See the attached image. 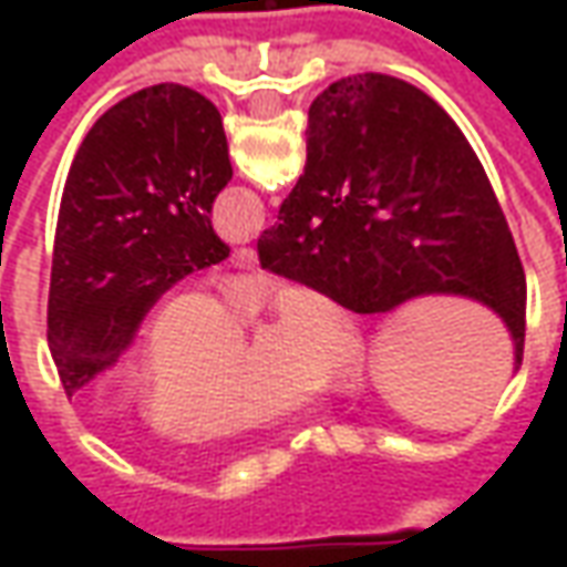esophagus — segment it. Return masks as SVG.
I'll use <instances>...</instances> for the list:
<instances>
[{
  "instance_id": "1",
  "label": "esophagus",
  "mask_w": 567,
  "mask_h": 567,
  "mask_svg": "<svg viewBox=\"0 0 567 567\" xmlns=\"http://www.w3.org/2000/svg\"><path fill=\"white\" fill-rule=\"evenodd\" d=\"M230 264H234V267H243V270H246V267H255V264H258V251H255V248H236Z\"/></svg>"
}]
</instances>
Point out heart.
<instances>
[{
	"label": "heart",
	"instance_id": "b5f03b06",
	"mask_svg": "<svg viewBox=\"0 0 567 567\" xmlns=\"http://www.w3.org/2000/svg\"><path fill=\"white\" fill-rule=\"evenodd\" d=\"M364 346L331 300L288 288L248 352L246 328L203 291H178L145 333L140 413L161 437L230 440L295 416L328 380L355 377Z\"/></svg>",
	"mask_w": 567,
	"mask_h": 567
}]
</instances>
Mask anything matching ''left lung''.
<instances>
[{"label": "left lung", "mask_w": 567, "mask_h": 567, "mask_svg": "<svg viewBox=\"0 0 567 567\" xmlns=\"http://www.w3.org/2000/svg\"><path fill=\"white\" fill-rule=\"evenodd\" d=\"M230 178L221 115L190 87L154 84L93 124L60 199L48 295L69 398L115 364L175 282L230 255L209 221Z\"/></svg>", "instance_id": "1"}]
</instances>
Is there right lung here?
Returning <instances> with one entry per match:
<instances>
[{"label":"right lung","instance_id":"add662e5","mask_svg":"<svg viewBox=\"0 0 567 567\" xmlns=\"http://www.w3.org/2000/svg\"><path fill=\"white\" fill-rule=\"evenodd\" d=\"M258 258L361 316L471 297L523 361L525 272L498 197L455 121L401 79L349 75L312 100L307 166Z\"/></svg>","mask_w":567,"mask_h":567}]
</instances>
